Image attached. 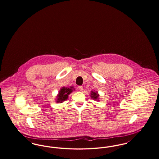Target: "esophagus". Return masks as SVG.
<instances>
[{"label":"esophagus","instance_id":"34e87169","mask_svg":"<svg viewBox=\"0 0 159 159\" xmlns=\"http://www.w3.org/2000/svg\"><path fill=\"white\" fill-rule=\"evenodd\" d=\"M78 89H79V90H80L81 91H83V90H84V89H83L84 88H83V86H79V87H78Z\"/></svg>","mask_w":159,"mask_h":159}]
</instances>
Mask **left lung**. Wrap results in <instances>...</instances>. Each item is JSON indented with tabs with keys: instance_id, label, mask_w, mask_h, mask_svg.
I'll use <instances>...</instances> for the list:
<instances>
[{
	"instance_id": "obj_1",
	"label": "left lung",
	"mask_w": 159,
	"mask_h": 159,
	"mask_svg": "<svg viewBox=\"0 0 159 159\" xmlns=\"http://www.w3.org/2000/svg\"><path fill=\"white\" fill-rule=\"evenodd\" d=\"M90 96L91 98H93V100H97L99 97V94H98L97 91H91Z\"/></svg>"
}]
</instances>
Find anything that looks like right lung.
Returning a JSON list of instances; mask_svg holds the SVG:
<instances>
[{"label":"right lung","instance_id":"add662e5","mask_svg":"<svg viewBox=\"0 0 159 159\" xmlns=\"http://www.w3.org/2000/svg\"><path fill=\"white\" fill-rule=\"evenodd\" d=\"M73 87H62L60 91H59V94L57 96V99H56V102L57 103H62L63 101L67 100L68 95L70 94L74 89Z\"/></svg>","mask_w":159,"mask_h":159}]
</instances>
